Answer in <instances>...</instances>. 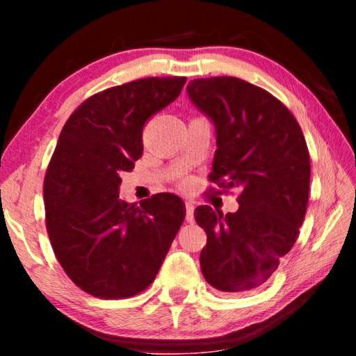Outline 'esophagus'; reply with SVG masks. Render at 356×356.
Here are the masks:
<instances>
[{"instance_id":"34e87169","label":"esophagus","mask_w":356,"mask_h":356,"mask_svg":"<svg viewBox=\"0 0 356 356\" xmlns=\"http://www.w3.org/2000/svg\"><path fill=\"white\" fill-rule=\"evenodd\" d=\"M186 222H194V204L191 201H186Z\"/></svg>"}]
</instances>
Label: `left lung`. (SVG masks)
Here are the masks:
<instances>
[{"label":"left lung","mask_w":356,"mask_h":356,"mask_svg":"<svg viewBox=\"0 0 356 356\" xmlns=\"http://www.w3.org/2000/svg\"><path fill=\"white\" fill-rule=\"evenodd\" d=\"M186 92L216 128L209 178L241 189L236 212L194 211L207 235L201 270L213 289L250 291L274 274L305 220L311 177L305 136L280 100L238 77L194 79Z\"/></svg>","instance_id":"left-lung-1"}]
</instances>
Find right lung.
Masks as SVG:
<instances>
[{"mask_svg":"<svg viewBox=\"0 0 356 356\" xmlns=\"http://www.w3.org/2000/svg\"><path fill=\"white\" fill-rule=\"evenodd\" d=\"M186 77H147L87 99L58 139L43 184L47 232L67 277L97 298L152 284L186 216L181 197L120 199L123 172L143 155V128L177 100Z\"/></svg>","mask_w":356,"mask_h":356,"instance_id":"add662e5","label":"right lung"}]
</instances>
